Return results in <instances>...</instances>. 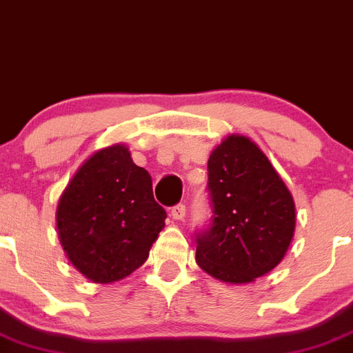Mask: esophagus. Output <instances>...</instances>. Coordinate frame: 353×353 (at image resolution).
Returning a JSON list of instances; mask_svg holds the SVG:
<instances>
[{
  "label": "esophagus",
  "mask_w": 353,
  "mask_h": 353,
  "mask_svg": "<svg viewBox=\"0 0 353 353\" xmlns=\"http://www.w3.org/2000/svg\"><path fill=\"white\" fill-rule=\"evenodd\" d=\"M170 216H172L174 219H177V221L184 219V216H186V205H184V203H177V205H174L172 209H170Z\"/></svg>",
  "instance_id": "esophagus-1"
}]
</instances>
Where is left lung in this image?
<instances>
[{"label": "left lung", "mask_w": 353, "mask_h": 353, "mask_svg": "<svg viewBox=\"0 0 353 353\" xmlns=\"http://www.w3.org/2000/svg\"><path fill=\"white\" fill-rule=\"evenodd\" d=\"M207 170L212 217L196 233V263L217 281L249 284L284 259L294 235V200L249 137H226Z\"/></svg>", "instance_id": "left-lung-1"}]
</instances>
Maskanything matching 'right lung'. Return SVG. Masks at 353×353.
Returning <instances> with one entry per match:
<instances>
[{
  "label": "right lung",
  "instance_id": "obj_1",
  "mask_svg": "<svg viewBox=\"0 0 353 353\" xmlns=\"http://www.w3.org/2000/svg\"><path fill=\"white\" fill-rule=\"evenodd\" d=\"M167 212L123 144L99 150L72 176L57 205V230L74 268L97 284L130 275L150 256Z\"/></svg>",
  "mask_w": 353,
  "mask_h": 353
}]
</instances>
